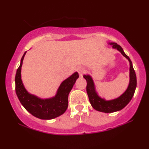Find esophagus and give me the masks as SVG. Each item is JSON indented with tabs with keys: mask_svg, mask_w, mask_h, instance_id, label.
Returning <instances> with one entry per match:
<instances>
[{
	"mask_svg": "<svg viewBox=\"0 0 149 149\" xmlns=\"http://www.w3.org/2000/svg\"><path fill=\"white\" fill-rule=\"evenodd\" d=\"M77 72H79V76L80 77H82L83 76V74H84L85 73V68L83 66H78L77 68Z\"/></svg>",
	"mask_w": 149,
	"mask_h": 149,
	"instance_id": "34e87169",
	"label": "esophagus"
}]
</instances>
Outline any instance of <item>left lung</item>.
Masks as SVG:
<instances>
[{
  "label": "left lung",
  "instance_id": "8db88e82",
  "mask_svg": "<svg viewBox=\"0 0 149 149\" xmlns=\"http://www.w3.org/2000/svg\"><path fill=\"white\" fill-rule=\"evenodd\" d=\"M109 44L111 45L113 49H117L119 52H121V54L124 57H125L130 62V83L125 92L117 98L111 100H106L100 97L97 94L95 91L94 83L90 75L85 74L83 76L85 80L87 81V93L92 107L97 111L107 113H114V112L119 111L123 109L132 100L135 92L136 84H137L135 71H134L132 62L129 57L124 53L121 47L116 42H109Z\"/></svg>",
  "mask_w": 149,
  "mask_h": 149
}]
</instances>
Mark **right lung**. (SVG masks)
<instances>
[{
	"mask_svg": "<svg viewBox=\"0 0 149 149\" xmlns=\"http://www.w3.org/2000/svg\"><path fill=\"white\" fill-rule=\"evenodd\" d=\"M26 53L21 59L15 79V92L19 102L26 111L38 119H52L62 115L68 108V94L79 78L78 72H75L61 83L54 97L41 99L28 93L22 83L21 69Z\"/></svg>",
	"mask_w": 149,
	"mask_h": 149,
	"instance_id": "1",
	"label": "right lung"
}]
</instances>
